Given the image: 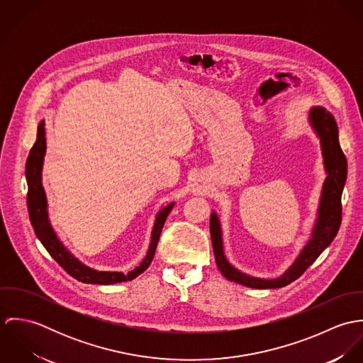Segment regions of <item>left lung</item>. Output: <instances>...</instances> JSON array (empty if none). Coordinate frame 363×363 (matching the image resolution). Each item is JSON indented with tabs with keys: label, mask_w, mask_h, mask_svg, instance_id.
Instances as JSON below:
<instances>
[{
	"label": "left lung",
	"mask_w": 363,
	"mask_h": 363,
	"mask_svg": "<svg viewBox=\"0 0 363 363\" xmlns=\"http://www.w3.org/2000/svg\"><path fill=\"white\" fill-rule=\"evenodd\" d=\"M308 120L314 134L320 140L325 180L323 183L320 201L317 207V218L311 229V239L301 250L292 265L277 278H259L245 274L235 268L225 256L222 226L219 216L212 211L209 218V232L213 247L215 261L222 275L232 282L255 288V289H275L286 286L298 279L315 259L334 240L341 225V196L347 182V157L338 141V127L334 116L321 106H313L309 110Z\"/></svg>",
	"instance_id": "8db88e82"
}]
</instances>
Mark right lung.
Listing matches in <instances>:
<instances>
[{"instance_id": "right-lung-1", "label": "right lung", "mask_w": 363, "mask_h": 363, "mask_svg": "<svg viewBox=\"0 0 363 363\" xmlns=\"http://www.w3.org/2000/svg\"><path fill=\"white\" fill-rule=\"evenodd\" d=\"M45 155H46V128H45V120H40L38 125V138L28 156L25 173H26V182H28V211H29L30 223L35 229L38 239L42 242V245L49 252V255L72 278L84 284H98V285L118 284L124 281H131L137 278L140 274H143L152 262L162 228L164 225V220L169 212L172 211V208L174 207V203L167 204L156 213L148 252L144 259L140 262V265H137L133 271H130L128 274H124L120 271H99V269L91 268L89 265L77 259L62 245V242L58 239L57 233L52 229L50 219H49L48 197L42 183Z\"/></svg>"}]
</instances>
